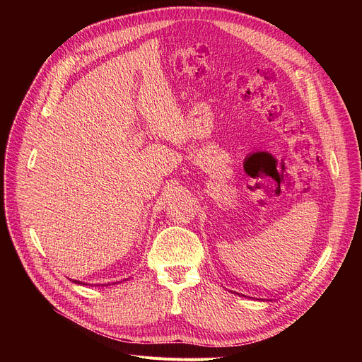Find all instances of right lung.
<instances>
[{"instance_id":"1","label":"right lung","mask_w":362,"mask_h":362,"mask_svg":"<svg viewBox=\"0 0 362 362\" xmlns=\"http://www.w3.org/2000/svg\"><path fill=\"white\" fill-rule=\"evenodd\" d=\"M74 282H75V284H80V286H87V284H84V282H81V281H76V279H75ZM115 284H117V282H115ZM105 286H110V284H105Z\"/></svg>"}]
</instances>
